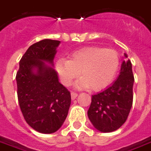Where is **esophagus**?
Returning a JSON list of instances; mask_svg holds the SVG:
<instances>
[{
	"label": "esophagus",
	"mask_w": 151,
	"mask_h": 151,
	"mask_svg": "<svg viewBox=\"0 0 151 151\" xmlns=\"http://www.w3.org/2000/svg\"><path fill=\"white\" fill-rule=\"evenodd\" d=\"M78 93H76V92H71V98H72V99H75L77 97H78Z\"/></svg>",
	"instance_id": "esophagus-1"
}]
</instances>
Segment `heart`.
<instances>
[{"label":"heart","mask_w":151,"mask_h":151,"mask_svg":"<svg viewBox=\"0 0 151 151\" xmlns=\"http://www.w3.org/2000/svg\"><path fill=\"white\" fill-rule=\"evenodd\" d=\"M120 58L113 49L100 47H85L73 52L69 60L60 58L56 64V71L64 85L69 86L78 78V88L89 87L92 91H100L107 87L116 75Z\"/></svg>","instance_id":"obj_1"}]
</instances>
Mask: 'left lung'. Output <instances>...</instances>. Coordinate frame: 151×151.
I'll use <instances>...</instances> for the list:
<instances>
[{
    "label": "left lung",
    "instance_id": "1",
    "mask_svg": "<svg viewBox=\"0 0 151 151\" xmlns=\"http://www.w3.org/2000/svg\"><path fill=\"white\" fill-rule=\"evenodd\" d=\"M124 56L118 78L104 91L92 95L87 111L92 124L103 133H111L122 126L133 105L134 77L132 63L126 54Z\"/></svg>",
    "mask_w": 151,
    "mask_h": 151
}]
</instances>
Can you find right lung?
Returning <instances> with one entry per match:
<instances>
[{
  "mask_svg": "<svg viewBox=\"0 0 151 151\" xmlns=\"http://www.w3.org/2000/svg\"><path fill=\"white\" fill-rule=\"evenodd\" d=\"M60 41L40 40L32 44L19 62L16 74L18 104L25 120L41 133H52L65 120L71 95L60 84L53 65Z\"/></svg>",
  "mask_w": 151,
  "mask_h": 151,
  "instance_id": "right-lung-1",
  "label": "right lung"
}]
</instances>
